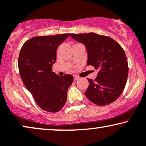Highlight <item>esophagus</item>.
I'll list each match as a JSON object with an SVG mask.
<instances>
[{
	"instance_id": "34e87169",
	"label": "esophagus",
	"mask_w": 146,
	"mask_h": 146,
	"mask_svg": "<svg viewBox=\"0 0 146 146\" xmlns=\"http://www.w3.org/2000/svg\"><path fill=\"white\" fill-rule=\"evenodd\" d=\"M79 79V77L77 76V75H74V79H75V80H78Z\"/></svg>"
}]
</instances>
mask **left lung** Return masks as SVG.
Masks as SVG:
<instances>
[{
    "mask_svg": "<svg viewBox=\"0 0 146 146\" xmlns=\"http://www.w3.org/2000/svg\"><path fill=\"white\" fill-rule=\"evenodd\" d=\"M71 36L86 47L88 65L98 70L95 80L88 79L89 86L85 95L98 106L111 104L123 93L128 77L124 50L112 38L95 33L71 34Z\"/></svg>",
    "mask_w": 146,
    "mask_h": 146,
    "instance_id": "8db88e82",
    "label": "left lung"
}]
</instances>
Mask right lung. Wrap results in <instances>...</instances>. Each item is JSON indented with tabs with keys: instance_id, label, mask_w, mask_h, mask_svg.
Masks as SVG:
<instances>
[{
	"instance_id": "add662e5",
	"label": "right lung",
	"mask_w": 146,
	"mask_h": 146,
	"mask_svg": "<svg viewBox=\"0 0 146 146\" xmlns=\"http://www.w3.org/2000/svg\"><path fill=\"white\" fill-rule=\"evenodd\" d=\"M70 34L36 36L23 44L18 67L27 90L42 110L60 111L65 104L67 90L73 82L72 75L60 77L52 72L56 50Z\"/></svg>"
}]
</instances>
